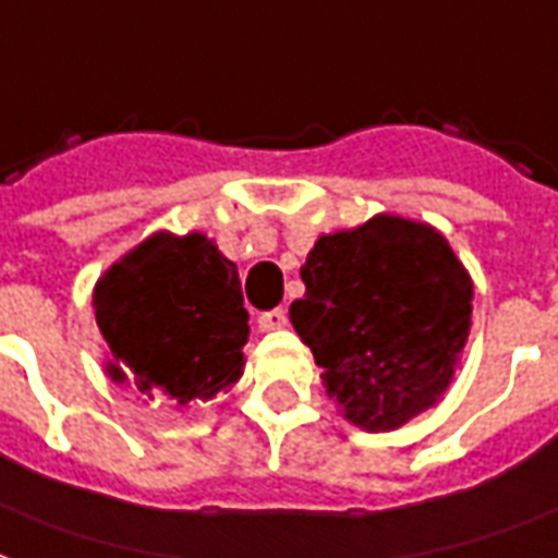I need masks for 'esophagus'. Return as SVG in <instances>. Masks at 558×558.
<instances>
[{"mask_svg":"<svg viewBox=\"0 0 558 558\" xmlns=\"http://www.w3.org/2000/svg\"><path fill=\"white\" fill-rule=\"evenodd\" d=\"M259 331H280V328H287V313L283 311H268L263 313L257 319Z\"/></svg>","mask_w":558,"mask_h":558,"instance_id":"34e87169","label":"esophagus"}]
</instances>
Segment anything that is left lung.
Returning a JSON list of instances; mask_svg holds the SVG:
<instances>
[{
	"instance_id": "obj_1",
	"label": "left lung",
	"mask_w": 558,
	"mask_h": 558,
	"mask_svg": "<svg viewBox=\"0 0 558 558\" xmlns=\"http://www.w3.org/2000/svg\"><path fill=\"white\" fill-rule=\"evenodd\" d=\"M290 319L325 393L366 432H393L444 396L464 349L473 280L435 227L375 216L319 236Z\"/></svg>"
}]
</instances>
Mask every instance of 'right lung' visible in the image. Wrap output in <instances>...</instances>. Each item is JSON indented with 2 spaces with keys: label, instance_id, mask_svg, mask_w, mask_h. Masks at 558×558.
Here are the masks:
<instances>
[{
  "label": "right lung",
  "instance_id": "1",
  "mask_svg": "<svg viewBox=\"0 0 558 558\" xmlns=\"http://www.w3.org/2000/svg\"><path fill=\"white\" fill-rule=\"evenodd\" d=\"M106 373L147 402L192 408L242 375L247 311L236 263L204 233H153L97 280Z\"/></svg>",
  "mask_w": 558,
  "mask_h": 558
}]
</instances>
